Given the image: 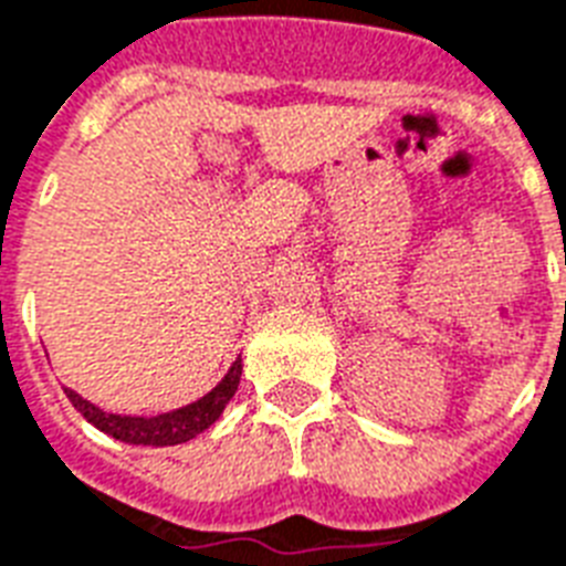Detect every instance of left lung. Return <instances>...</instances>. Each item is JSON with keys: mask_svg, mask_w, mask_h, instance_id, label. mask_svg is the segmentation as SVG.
Wrapping results in <instances>:
<instances>
[{"mask_svg": "<svg viewBox=\"0 0 566 566\" xmlns=\"http://www.w3.org/2000/svg\"><path fill=\"white\" fill-rule=\"evenodd\" d=\"M564 264H566V258H564ZM564 312H566V308H564Z\"/></svg>", "mask_w": 566, "mask_h": 566, "instance_id": "obj_1", "label": "left lung"}]
</instances>
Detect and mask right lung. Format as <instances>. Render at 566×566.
<instances>
[{"label":"right lung","instance_id":"right-lung-1","mask_svg":"<svg viewBox=\"0 0 566 566\" xmlns=\"http://www.w3.org/2000/svg\"><path fill=\"white\" fill-rule=\"evenodd\" d=\"M240 359L234 361V368L228 370V377L219 382V386L205 395L196 403H189L184 409H175V412H163V416H115V412H103L101 407H94L88 400H82L76 391L64 388V395L71 400L73 407L80 409L82 416L88 418L97 430L109 433V437L120 439V442H129V446H180V442H189L196 439L201 430L213 424L216 418L222 416V409L228 407V400L234 398L237 386H240Z\"/></svg>","mask_w":566,"mask_h":566}]
</instances>
